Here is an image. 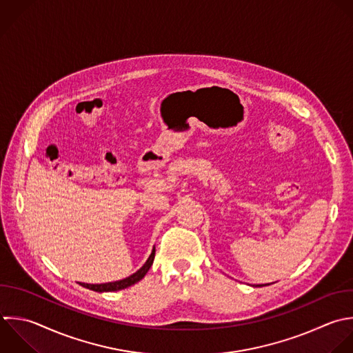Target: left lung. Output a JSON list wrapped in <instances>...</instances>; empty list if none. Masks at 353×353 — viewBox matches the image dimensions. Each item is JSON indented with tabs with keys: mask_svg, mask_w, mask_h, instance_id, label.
Segmentation results:
<instances>
[{
	"mask_svg": "<svg viewBox=\"0 0 353 353\" xmlns=\"http://www.w3.org/2000/svg\"><path fill=\"white\" fill-rule=\"evenodd\" d=\"M259 287H261V285H259Z\"/></svg>",
	"mask_w": 353,
	"mask_h": 353,
	"instance_id": "obj_1",
	"label": "left lung"
}]
</instances>
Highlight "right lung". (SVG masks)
Listing matches in <instances>:
<instances>
[{"instance_id": "right-lung-1", "label": "right lung", "mask_w": 353, "mask_h": 353, "mask_svg": "<svg viewBox=\"0 0 353 353\" xmlns=\"http://www.w3.org/2000/svg\"><path fill=\"white\" fill-rule=\"evenodd\" d=\"M154 252H156V248L153 247V251L150 254V256L148 258V261L145 262V265L134 274H131L130 277L127 279H123V280H119V281H112V283H103V284H85V283H81L83 287L85 288H90L92 291H97V292H105V291H119V290H124L135 283H138L139 280H142L145 277V274L148 273V270L150 269L152 263H153V259H154Z\"/></svg>"}]
</instances>
